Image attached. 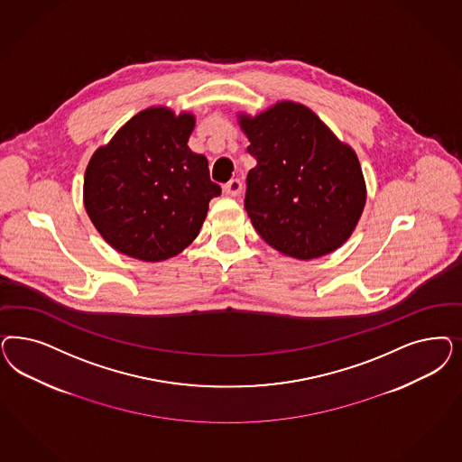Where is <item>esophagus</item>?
<instances>
[{
	"mask_svg": "<svg viewBox=\"0 0 462 462\" xmlns=\"http://www.w3.org/2000/svg\"><path fill=\"white\" fill-rule=\"evenodd\" d=\"M224 194L229 195V197H238L243 190V183L238 179L229 180L223 187Z\"/></svg>",
	"mask_w": 462,
	"mask_h": 462,
	"instance_id": "obj_1",
	"label": "esophagus"
}]
</instances>
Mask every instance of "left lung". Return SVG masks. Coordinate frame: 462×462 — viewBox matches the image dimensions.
<instances>
[{"label":"left lung","mask_w":462,"mask_h":462,"mask_svg":"<svg viewBox=\"0 0 462 462\" xmlns=\"http://www.w3.org/2000/svg\"><path fill=\"white\" fill-rule=\"evenodd\" d=\"M238 122L256 160L245 197L256 233L298 260L340 248L367 199L356 151L296 102H277L254 117L239 114Z\"/></svg>","instance_id":"8db88e82"}]
</instances>
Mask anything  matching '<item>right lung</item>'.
I'll return each instance as SVG.
<instances>
[{
  "label": "right lung",
  "mask_w": 462,
  "mask_h": 462,
  "mask_svg": "<svg viewBox=\"0 0 462 462\" xmlns=\"http://www.w3.org/2000/svg\"><path fill=\"white\" fill-rule=\"evenodd\" d=\"M192 114L151 106L125 122L89 160L83 202L102 238L120 254L163 262L199 235L210 199L206 156L187 146Z\"/></svg>",
  "instance_id": "obj_1"
}]
</instances>
